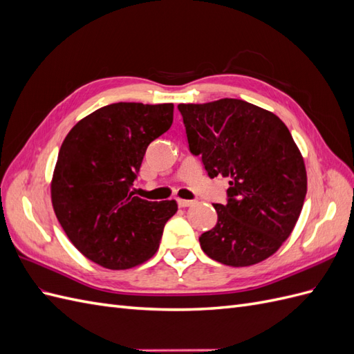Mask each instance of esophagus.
Returning a JSON list of instances; mask_svg holds the SVG:
<instances>
[{
  "label": "esophagus",
  "instance_id": "1",
  "mask_svg": "<svg viewBox=\"0 0 354 354\" xmlns=\"http://www.w3.org/2000/svg\"><path fill=\"white\" fill-rule=\"evenodd\" d=\"M177 202H178V205L181 207V208H187V207H192L194 205V201H189V199H177Z\"/></svg>",
  "mask_w": 354,
  "mask_h": 354
}]
</instances>
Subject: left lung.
<instances>
[{
    "mask_svg": "<svg viewBox=\"0 0 354 354\" xmlns=\"http://www.w3.org/2000/svg\"><path fill=\"white\" fill-rule=\"evenodd\" d=\"M189 149L211 178H229L227 203H214L216 227L202 233L209 259L245 267L269 259L303 209L307 174L301 152L274 113L239 99L178 104Z\"/></svg>",
    "mask_w": 354,
    "mask_h": 354,
    "instance_id": "8db88e82",
    "label": "left lung"
}]
</instances>
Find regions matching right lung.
Wrapping results in <instances>:
<instances>
[{
    "instance_id": "1",
    "label": "right lung",
    "mask_w": 354,
    "mask_h": 354,
    "mask_svg": "<svg viewBox=\"0 0 354 354\" xmlns=\"http://www.w3.org/2000/svg\"><path fill=\"white\" fill-rule=\"evenodd\" d=\"M173 103H112L85 116L63 140L51 180L60 226L84 257L111 270L131 269L158 251L176 201L131 192L147 146L169 130Z\"/></svg>"
}]
</instances>
